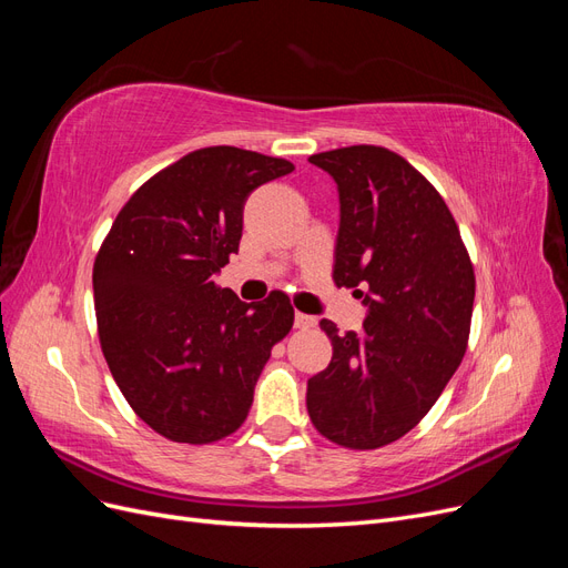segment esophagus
Segmentation results:
<instances>
[{
	"label": "esophagus",
	"instance_id": "1",
	"mask_svg": "<svg viewBox=\"0 0 568 568\" xmlns=\"http://www.w3.org/2000/svg\"><path fill=\"white\" fill-rule=\"evenodd\" d=\"M294 324H296V329H313V326L317 324V320H315L313 315L296 313V317H294Z\"/></svg>",
	"mask_w": 568,
	"mask_h": 568
}]
</instances>
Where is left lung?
Returning <instances> with one entry per match:
<instances>
[{
    "instance_id": "left-lung-1",
    "label": "left lung",
    "mask_w": 568,
    "mask_h": 568,
    "mask_svg": "<svg viewBox=\"0 0 568 568\" xmlns=\"http://www.w3.org/2000/svg\"><path fill=\"white\" fill-rule=\"evenodd\" d=\"M336 182L334 282L355 288L363 332L332 338V363L307 379V415L353 450L398 440L434 407L467 351L474 267L436 189L398 153L346 146L311 156Z\"/></svg>"
}]
</instances>
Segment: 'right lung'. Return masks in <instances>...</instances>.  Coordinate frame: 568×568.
<instances>
[{"instance_id": "add662e5", "label": "right lung", "mask_w": 568, "mask_h": 568, "mask_svg": "<svg viewBox=\"0 0 568 568\" xmlns=\"http://www.w3.org/2000/svg\"><path fill=\"white\" fill-rule=\"evenodd\" d=\"M291 170L236 146L189 153L136 189L97 255L101 351L136 417L170 440L234 434L294 324L282 291L244 303L213 282L239 251L248 196Z\"/></svg>"}]
</instances>
